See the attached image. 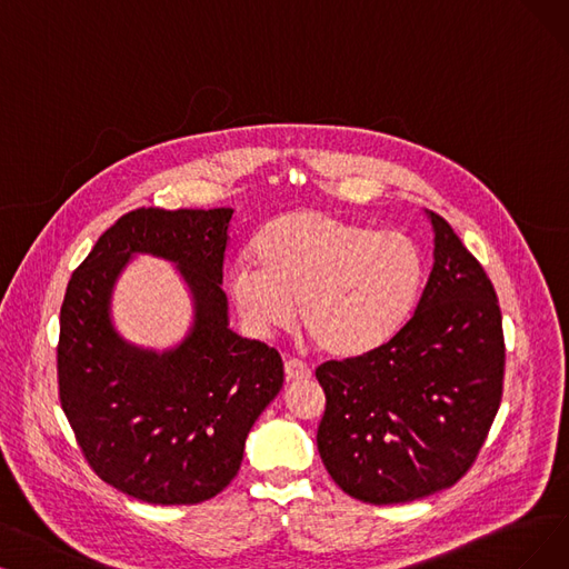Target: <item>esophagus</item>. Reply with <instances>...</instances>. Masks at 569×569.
<instances>
[{
    "label": "esophagus",
    "mask_w": 569,
    "mask_h": 569,
    "mask_svg": "<svg viewBox=\"0 0 569 569\" xmlns=\"http://www.w3.org/2000/svg\"><path fill=\"white\" fill-rule=\"evenodd\" d=\"M284 373H287V380H308L312 376L308 363H303L301 359H293V357H289L284 361Z\"/></svg>",
    "instance_id": "34e87169"
}]
</instances>
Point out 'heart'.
<instances>
[{
  "label": "heart",
  "mask_w": 569,
  "mask_h": 569,
  "mask_svg": "<svg viewBox=\"0 0 569 569\" xmlns=\"http://www.w3.org/2000/svg\"><path fill=\"white\" fill-rule=\"evenodd\" d=\"M257 263L238 259L226 289L247 329L270 336L297 320L325 355H367L411 320L427 282V254L406 233L325 210L272 219L254 240Z\"/></svg>",
  "instance_id": "heart-1"
}]
</instances>
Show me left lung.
Here are the masks:
<instances>
[{"mask_svg": "<svg viewBox=\"0 0 569 569\" xmlns=\"http://www.w3.org/2000/svg\"><path fill=\"white\" fill-rule=\"evenodd\" d=\"M435 268L406 327L380 348L325 361L317 450L336 486L401 505L456 486L502 401L505 333L483 266L429 212Z\"/></svg>", "mask_w": 569, "mask_h": 569, "instance_id": "8db88e82", "label": "left lung"}]
</instances>
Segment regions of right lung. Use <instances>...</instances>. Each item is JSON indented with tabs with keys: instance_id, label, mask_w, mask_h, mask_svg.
<instances>
[{
	"instance_id": "right-lung-1",
	"label": "right lung",
	"mask_w": 569,
	"mask_h": 569,
	"mask_svg": "<svg viewBox=\"0 0 569 569\" xmlns=\"http://www.w3.org/2000/svg\"><path fill=\"white\" fill-rule=\"evenodd\" d=\"M233 210L138 208L100 236L60 308L58 392L100 479L149 505H200L229 486L244 439L282 390V357L229 329L221 289ZM132 253L178 263L197 320L174 350L130 347L110 327L112 282Z\"/></svg>"
}]
</instances>
